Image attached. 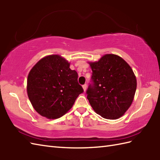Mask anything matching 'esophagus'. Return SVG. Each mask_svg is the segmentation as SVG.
I'll list each match as a JSON object with an SVG mask.
<instances>
[{
	"mask_svg": "<svg viewBox=\"0 0 160 160\" xmlns=\"http://www.w3.org/2000/svg\"><path fill=\"white\" fill-rule=\"evenodd\" d=\"M82 88H83L84 91H86V90H87V84H83V85H82Z\"/></svg>",
	"mask_w": 160,
	"mask_h": 160,
	"instance_id": "esophagus-1",
	"label": "esophagus"
}]
</instances>
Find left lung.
Returning a JSON list of instances; mask_svg holds the SVG:
<instances>
[{"instance_id":"8db88e82","label":"left lung","mask_w":160,"mask_h":160,"mask_svg":"<svg viewBox=\"0 0 160 160\" xmlns=\"http://www.w3.org/2000/svg\"><path fill=\"white\" fill-rule=\"evenodd\" d=\"M92 70L87 99L96 113L108 120L122 117L131 105L137 80L131 67L121 57L106 54L89 62Z\"/></svg>"}]
</instances>
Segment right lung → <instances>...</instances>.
Instances as JSON below:
<instances>
[{"label":"right lung","mask_w":160,"mask_h":160,"mask_svg":"<svg viewBox=\"0 0 160 160\" xmlns=\"http://www.w3.org/2000/svg\"><path fill=\"white\" fill-rule=\"evenodd\" d=\"M70 63L59 55L40 60L28 77L27 91L33 107L43 117L56 119L71 109L83 89L78 73Z\"/></svg>","instance_id":"right-lung-1"}]
</instances>
